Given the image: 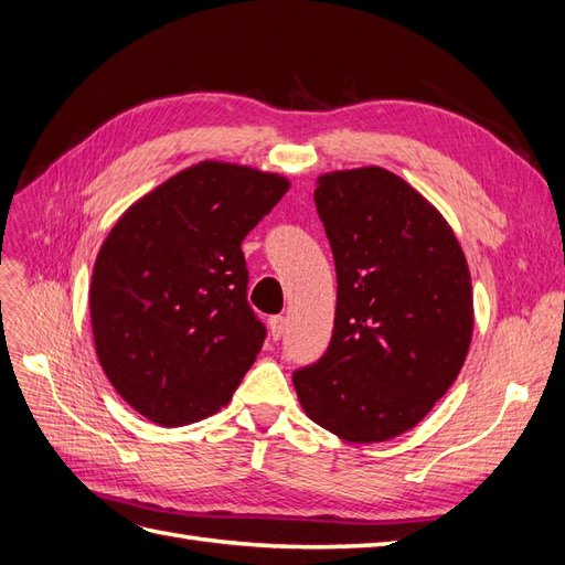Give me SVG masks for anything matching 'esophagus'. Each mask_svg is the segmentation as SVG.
I'll use <instances>...</instances> for the list:
<instances>
[{"label": "esophagus", "instance_id": "esophagus-1", "mask_svg": "<svg viewBox=\"0 0 565 565\" xmlns=\"http://www.w3.org/2000/svg\"><path fill=\"white\" fill-rule=\"evenodd\" d=\"M268 334L274 341H278L285 334V318L282 316H274L268 320Z\"/></svg>", "mask_w": 565, "mask_h": 565}]
</instances>
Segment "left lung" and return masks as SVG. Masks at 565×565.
<instances>
[{"label":"left lung","instance_id":"8db88e82","mask_svg":"<svg viewBox=\"0 0 565 565\" xmlns=\"http://www.w3.org/2000/svg\"><path fill=\"white\" fill-rule=\"evenodd\" d=\"M316 207L337 266L334 332L291 381L324 430L393 439L427 416L468 358L470 268L451 226L391 170L322 174Z\"/></svg>","mask_w":565,"mask_h":565}]
</instances>
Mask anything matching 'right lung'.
Returning a JSON list of instances; mask_svg holds the SVG:
<instances>
[{"label": "right lung", "instance_id": "right-lung-1", "mask_svg": "<svg viewBox=\"0 0 565 565\" xmlns=\"http://www.w3.org/2000/svg\"><path fill=\"white\" fill-rule=\"evenodd\" d=\"M280 174L203 161L130 205L97 252L95 353L138 414L180 427L217 414L257 360L243 238L285 196Z\"/></svg>", "mask_w": 565, "mask_h": 565}]
</instances>
